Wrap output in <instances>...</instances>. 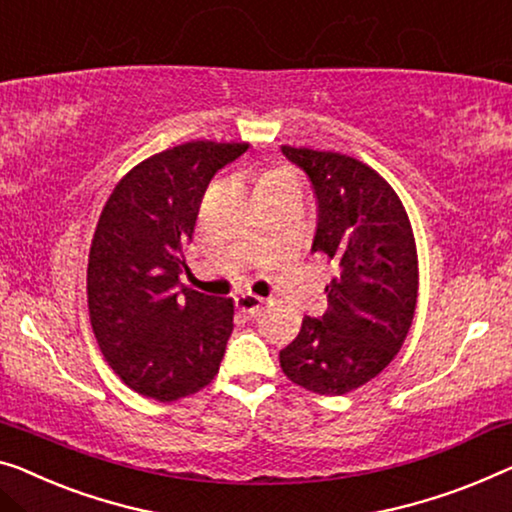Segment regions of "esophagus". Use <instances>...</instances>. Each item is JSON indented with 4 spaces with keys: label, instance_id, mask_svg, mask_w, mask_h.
I'll return each instance as SVG.
<instances>
[{
    "label": "esophagus",
    "instance_id": "obj_1",
    "mask_svg": "<svg viewBox=\"0 0 512 512\" xmlns=\"http://www.w3.org/2000/svg\"><path fill=\"white\" fill-rule=\"evenodd\" d=\"M234 303H236V308H239L241 312H248V315H255V312L262 308V299H259V296H255V294H250V292H243V294H239L234 299Z\"/></svg>",
    "mask_w": 512,
    "mask_h": 512
}]
</instances>
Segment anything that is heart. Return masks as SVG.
Wrapping results in <instances>:
<instances>
[{
	"label": "heart",
	"instance_id": "1",
	"mask_svg": "<svg viewBox=\"0 0 512 512\" xmlns=\"http://www.w3.org/2000/svg\"><path fill=\"white\" fill-rule=\"evenodd\" d=\"M285 179H292L287 172H280V170H273V172H266L262 179H259V186H266V183H276V181H285Z\"/></svg>",
	"mask_w": 512,
	"mask_h": 512
}]
</instances>
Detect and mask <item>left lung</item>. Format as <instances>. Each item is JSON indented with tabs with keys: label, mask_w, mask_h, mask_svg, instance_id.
<instances>
[{
	"label": "left lung",
	"mask_w": 512,
	"mask_h": 512,
	"mask_svg": "<svg viewBox=\"0 0 512 512\" xmlns=\"http://www.w3.org/2000/svg\"><path fill=\"white\" fill-rule=\"evenodd\" d=\"M282 154L315 188L312 253L338 273L326 285L329 310L303 319L280 368L305 391L345 395L377 377L407 338L418 296L414 232L395 190L361 160L294 147Z\"/></svg>",
	"instance_id": "8db88e82"
}]
</instances>
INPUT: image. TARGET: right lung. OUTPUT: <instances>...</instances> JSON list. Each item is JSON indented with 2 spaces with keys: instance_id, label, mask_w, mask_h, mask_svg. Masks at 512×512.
Segmentation results:
<instances>
[{
  "instance_id": "obj_1",
  "label": "right lung",
  "mask_w": 512,
  "mask_h": 512,
  "mask_svg": "<svg viewBox=\"0 0 512 512\" xmlns=\"http://www.w3.org/2000/svg\"><path fill=\"white\" fill-rule=\"evenodd\" d=\"M246 142L195 140L142 160L114 186L89 250L87 296L98 347L126 386L172 402L218 375L234 301L181 285L183 248L211 179Z\"/></svg>"
}]
</instances>
